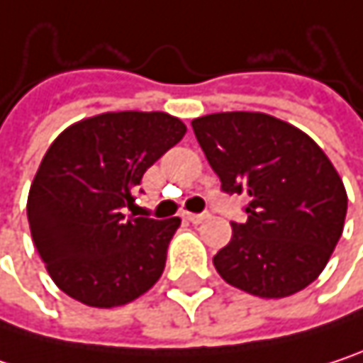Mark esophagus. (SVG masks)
Segmentation results:
<instances>
[{"label": "esophagus", "mask_w": 363, "mask_h": 363, "mask_svg": "<svg viewBox=\"0 0 363 363\" xmlns=\"http://www.w3.org/2000/svg\"><path fill=\"white\" fill-rule=\"evenodd\" d=\"M208 216H210L208 212H201V214H193V212H182V218H184V220H189V223H193V225H199V223H203V220H206Z\"/></svg>", "instance_id": "obj_1"}]
</instances>
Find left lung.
I'll return each mask as SVG.
<instances>
[{
  "label": "left lung",
  "instance_id": "1",
  "mask_svg": "<svg viewBox=\"0 0 363 363\" xmlns=\"http://www.w3.org/2000/svg\"><path fill=\"white\" fill-rule=\"evenodd\" d=\"M225 193L250 197L248 220L214 256L218 275L260 298H284L320 277L336 248L347 191L320 145L267 113H212L191 121Z\"/></svg>",
  "mask_w": 363,
  "mask_h": 363
}]
</instances>
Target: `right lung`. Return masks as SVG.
<instances>
[{
    "label": "right lung",
    "mask_w": 363,
    "mask_h": 363,
    "mask_svg": "<svg viewBox=\"0 0 363 363\" xmlns=\"http://www.w3.org/2000/svg\"><path fill=\"white\" fill-rule=\"evenodd\" d=\"M186 132L162 111H117L62 130L37 170L27 216L52 281L99 309L121 307L162 277L181 218L125 216L134 191Z\"/></svg>",
    "instance_id": "right-lung-1"
}]
</instances>
